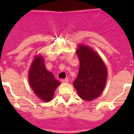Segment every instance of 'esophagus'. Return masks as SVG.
<instances>
[{"label": "esophagus", "mask_w": 134, "mask_h": 134, "mask_svg": "<svg viewBox=\"0 0 134 134\" xmlns=\"http://www.w3.org/2000/svg\"><path fill=\"white\" fill-rule=\"evenodd\" d=\"M61 82H62L63 83H68V82H69V80H68V79H62V80H61Z\"/></svg>", "instance_id": "esophagus-1"}]
</instances>
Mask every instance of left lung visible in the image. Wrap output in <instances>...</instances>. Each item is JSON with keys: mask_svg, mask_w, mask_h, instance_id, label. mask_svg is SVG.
Returning a JSON list of instances; mask_svg holds the SVG:
<instances>
[{"mask_svg": "<svg viewBox=\"0 0 134 134\" xmlns=\"http://www.w3.org/2000/svg\"><path fill=\"white\" fill-rule=\"evenodd\" d=\"M76 53L79 59L78 76L74 86L78 94L85 101L99 97L104 90L108 77V71L100 55L90 46L78 44Z\"/></svg>", "mask_w": 134, "mask_h": 134, "instance_id": "8db88e82", "label": "left lung"}]
</instances>
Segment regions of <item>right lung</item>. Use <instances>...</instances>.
<instances>
[{
	"instance_id": "obj_1",
	"label": "right lung",
	"mask_w": 134,
	"mask_h": 134,
	"mask_svg": "<svg viewBox=\"0 0 134 134\" xmlns=\"http://www.w3.org/2000/svg\"><path fill=\"white\" fill-rule=\"evenodd\" d=\"M28 81L34 93L44 102L52 100L55 90L60 84L53 74L46 69L44 60L41 54L35 55L30 65Z\"/></svg>"
}]
</instances>
